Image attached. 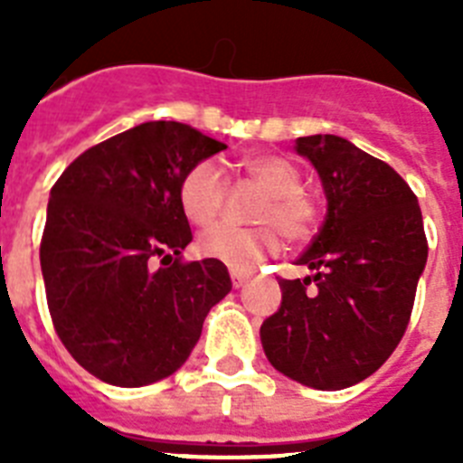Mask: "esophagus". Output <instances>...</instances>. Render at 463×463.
I'll list each match as a JSON object with an SVG mask.
<instances>
[{
  "label": "esophagus",
  "mask_w": 463,
  "mask_h": 463,
  "mask_svg": "<svg viewBox=\"0 0 463 463\" xmlns=\"http://www.w3.org/2000/svg\"><path fill=\"white\" fill-rule=\"evenodd\" d=\"M245 280H248V273H241V271H232V285H234L236 289L243 288Z\"/></svg>",
  "instance_id": "obj_1"
}]
</instances>
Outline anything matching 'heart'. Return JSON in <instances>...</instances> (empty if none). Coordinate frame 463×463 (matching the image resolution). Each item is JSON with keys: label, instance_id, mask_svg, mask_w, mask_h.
<instances>
[{"label": "heart", "instance_id": "obj_1", "mask_svg": "<svg viewBox=\"0 0 463 463\" xmlns=\"http://www.w3.org/2000/svg\"><path fill=\"white\" fill-rule=\"evenodd\" d=\"M243 174L267 192L255 208L257 224L269 227H215L196 241L199 255L218 260L236 271H248L278 250L276 227L289 243H306L320 224V203L304 187L301 171L292 159L273 153H252L241 159ZM227 175L213 159L196 162L181 181L178 199L185 218L196 227H211L220 218L227 199Z\"/></svg>", "mask_w": 463, "mask_h": 463}]
</instances>
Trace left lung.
<instances>
[{
    "mask_svg": "<svg viewBox=\"0 0 463 463\" xmlns=\"http://www.w3.org/2000/svg\"><path fill=\"white\" fill-rule=\"evenodd\" d=\"M322 178L326 218L260 329L269 362L315 390L362 383L394 353L411 322L429 255L415 192L387 162L334 134L298 137Z\"/></svg>",
    "mask_w": 463,
    "mask_h": 463,
    "instance_id": "8db88e82",
    "label": "left lung"
}]
</instances>
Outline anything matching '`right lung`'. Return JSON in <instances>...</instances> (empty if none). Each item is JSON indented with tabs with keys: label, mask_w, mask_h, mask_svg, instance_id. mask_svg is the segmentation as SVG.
<instances>
[{
	"label": "right lung",
	"mask_w": 463,
	"mask_h": 463,
	"mask_svg": "<svg viewBox=\"0 0 463 463\" xmlns=\"http://www.w3.org/2000/svg\"><path fill=\"white\" fill-rule=\"evenodd\" d=\"M183 122H143L73 159L51 190L41 271L57 336L94 378L141 387L178 371L232 289L218 260L185 261L178 190L224 150Z\"/></svg>",
	"instance_id": "add662e5"
}]
</instances>
